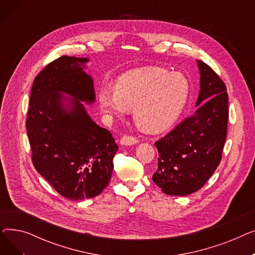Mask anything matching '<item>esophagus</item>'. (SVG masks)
<instances>
[{
	"label": "esophagus",
	"instance_id": "34e87169",
	"mask_svg": "<svg viewBox=\"0 0 255 255\" xmlns=\"http://www.w3.org/2000/svg\"><path fill=\"white\" fill-rule=\"evenodd\" d=\"M137 142H138V140L135 137L129 136V135H124L120 140V143L123 145H132V144H135Z\"/></svg>",
	"mask_w": 255,
	"mask_h": 255
}]
</instances>
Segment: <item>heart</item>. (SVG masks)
I'll use <instances>...</instances> for the list:
<instances>
[{
	"instance_id": "obj_1",
	"label": "heart",
	"mask_w": 255,
	"mask_h": 255,
	"mask_svg": "<svg viewBox=\"0 0 255 255\" xmlns=\"http://www.w3.org/2000/svg\"><path fill=\"white\" fill-rule=\"evenodd\" d=\"M189 83L180 73L161 68H145L117 79L114 93L98 94L101 112L109 117H123L133 111V120L146 132L168 129L181 116L189 97Z\"/></svg>"
}]
</instances>
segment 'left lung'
I'll return each instance as SVG.
<instances>
[{
    "instance_id": "left-lung-1",
    "label": "left lung",
    "mask_w": 255,
    "mask_h": 255,
    "mask_svg": "<svg viewBox=\"0 0 255 255\" xmlns=\"http://www.w3.org/2000/svg\"><path fill=\"white\" fill-rule=\"evenodd\" d=\"M197 111L155 142L158 167L152 180L168 195L184 196L199 190L221 161L229 119V96L222 79L197 61Z\"/></svg>"
}]
</instances>
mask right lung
Listing matches in <instances>:
<instances>
[{
    "instance_id": "obj_1",
    "label": "right lung",
    "mask_w": 255,
    "mask_h": 255,
    "mask_svg": "<svg viewBox=\"0 0 255 255\" xmlns=\"http://www.w3.org/2000/svg\"><path fill=\"white\" fill-rule=\"evenodd\" d=\"M88 62L64 56L49 63L34 80L25 122L35 168L71 200L103 191L119 149L112 133L94 122L83 103L96 99L93 78L85 71Z\"/></svg>"
}]
</instances>
